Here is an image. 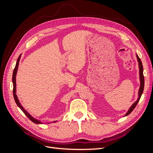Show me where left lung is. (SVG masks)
Instances as JSON below:
<instances>
[{
    "label": "left lung",
    "instance_id": "8db88e82",
    "mask_svg": "<svg viewBox=\"0 0 153 153\" xmlns=\"http://www.w3.org/2000/svg\"><path fill=\"white\" fill-rule=\"evenodd\" d=\"M136 57H137V61H138V68H139V78H140V82L139 90H138V99L135 101V102L131 106V107L129 108V110H128V112H126V114L124 115V116H127V115H128L134 110V108H135V106H137V103H138V101H139V100L140 99V97H141V96L143 93V88H144V77H143V74L142 63L141 62L140 59L139 58V57L138 56L137 54H136Z\"/></svg>",
    "mask_w": 153,
    "mask_h": 153
}]
</instances>
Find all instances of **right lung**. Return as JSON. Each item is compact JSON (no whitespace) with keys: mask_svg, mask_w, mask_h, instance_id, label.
<instances>
[{"mask_svg":"<svg viewBox=\"0 0 153 153\" xmlns=\"http://www.w3.org/2000/svg\"><path fill=\"white\" fill-rule=\"evenodd\" d=\"M21 55L22 54L20 55V56L18 57V59H17V61H16V66H15V69H14V71H13V96H14V99H15V102L16 103V105H18V107H19L22 110V112H24L26 115L27 117H28L30 121L34 123L35 124H43L42 122H41L40 120H38V119H35L34 117H33L32 116V115L27 112V110H25V109L23 107L22 105H21V103H20L19 100H18V97H17V95L16 94V73H17V71H18V65H19V62H20V59L21 58ZM57 122V121H53V123H55Z\"/></svg>","mask_w":153,"mask_h":153,"instance_id":"obj_1","label":"right lung"}]
</instances>
